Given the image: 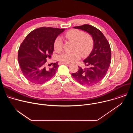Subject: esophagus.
Listing matches in <instances>:
<instances>
[{
  "instance_id": "34e87169",
  "label": "esophagus",
  "mask_w": 133,
  "mask_h": 133,
  "mask_svg": "<svg viewBox=\"0 0 133 133\" xmlns=\"http://www.w3.org/2000/svg\"><path fill=\"white\" fill-rule=\"evenodd\" d=\"M59 65H61V64H68V65H69L70 63H64V62H59L58 63Z\"/></svg>"
}]
</instances>
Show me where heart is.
<instances>
[{
  "label": "heart",
  "mask_w": 133,
  "mask_h": 133,
  "mask_svg": "<svg viewBox=\"0 0 133 133\" xmlns=\"http://www.w3.org/2000/svg\"><path fill=\"white\" fill-rule=\"evenodd\" d=\"M65 37L68 40L75 43L72 52H64L59 54L58 60L64 63H73L78 61L82 55L83 57L88 55L92 49L94 40L89 34H85V32L79 29H71L65 34ZM54 48L56 52L62 51L63 43L60 37H57L54 43Z\"/></svg>",
  "instance_id": "obj_1"
}]
</instances>
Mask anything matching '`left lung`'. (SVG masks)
<instances>
[{"mask_svg": "<svg viewBox=\"0 0 133 133\" xmlns=\"http://www.w3.org/2000/svg\"><path fill=\"white\" fill-rule=\"evenodd\" d=\"M73 28L89 34L94 40V46L89 55L83 61L87 68L78 66V71L71 75L82 85H94L104 78L110 66L111 53L109 44L103 34L92 26L85 24Z\"/></svg>", "mask_w": 133, "mask_h": 133, "instance_id": "1", "label": "left lung"}]
</instances>
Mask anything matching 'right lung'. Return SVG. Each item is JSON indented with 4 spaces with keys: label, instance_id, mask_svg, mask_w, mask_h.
Returning <instances> with one entry per match:
<instances>
[{
    "label": "right lung",
    "instance_id": "right-lung-1",
    "mask_svg": "<svg viewBox=\"0 0 133 133\" xmlns=\"http://www.w3.org/2000/svg\"><path fill=\"white\" fill-rule=\"evenodd\" d=\"M64 30L44 27L34 30L26 37L19 48L18 60L24 76L29 81L42 84L55 75L58 63L48 67L46 59L51 57L55 39Z\"/></svg>",
    "mask_w": 133,
    "mask_h": 133
}]
</instances>
